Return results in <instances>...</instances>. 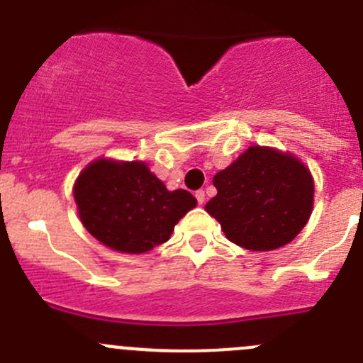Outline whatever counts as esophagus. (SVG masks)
I'll return each mask as SVG.
<instances>
[{
    "mask_svg": "<svg viewBox=\"0 0 363 363\" xmlns=\"http://www.w3.org/2000/svg\"><path fill=\"white\" fill-rule=\"evenodd\" d=\"M195 196H196V202H199V205H203V202H205V191H202V189H199V191L195 193Z\"/></svg>",
    "mask_w": 363,
    "mask_h": 363,
    "instance_id": "esophagus-1",
    "label": "esophagus"
}]
</instances>
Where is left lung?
Here are the masks:
<instances>
[{
    "instance_id": "1",
    "label": "left lung",
    "mask_w": 363,
    "mask_h": 363,
    "mask_svg": "<svg viewBox=\"0 0 363 363\" xmlns=\"http://www.w3.org/2000/svg\"><path fill=\"white\" fill-rule=\"evenodd\" d=\"M218 195L205 211L226 239L272 251L295 239L313 212L314 182L306 164L272 147L252 145L212 179Z\"/></svg>"
}]
</instances>
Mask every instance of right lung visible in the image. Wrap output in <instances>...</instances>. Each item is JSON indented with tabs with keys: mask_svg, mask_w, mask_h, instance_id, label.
<instances>
[{
	"mask_svg": "<svg viewBox=\"0 0 363 363\" xmlns=\"http://www.w3.org/2000/svg\"><path fill=\"white\" fill-rule=\"evenodd\" d=\"M73 196L87 232L130 255L167 242L179 219L196 205L186 189L168 191L144 161L104 158L84 168Z\"/></svg>",
	"mask_w": 363,
	"mask_h": 363,
	"instance_id": "obj_1",
	"label": "right lung"
}]
</instances>
